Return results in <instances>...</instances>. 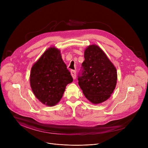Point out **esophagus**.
<instances>
[{"label": "esophagus", "mask_w": 148, "mask_h": 148, "mask_svg": "<svg viewBox=\"0 0 148 148\" xmlns=\"http://www.w3.org/2000/svg\"><path fill=\"white\" fill-rule=\"evenodd\" d=\"M71 75L73 77V79H75V78H76V71H75V70H71Z\"/></svg>", "instance_id": "obj_1"}]
</instances>
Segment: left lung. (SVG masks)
<instances>
[{"mask_svg": "<svg viewBox=\"0 0 148 148\" xmlns=\"http://www.w3.org/2000/svg\"><path fill=\"white\" fill-rule=\"evenodd\" d=\"M79 73V84L85 97L94 104L107 100L115 89L117 72L104 51L96 45L84 51Z\"/></svg>", "mask_w": 148, "mask_h": 148, "instance_id": "obj_1", "label": "left lung"}]
</instances>
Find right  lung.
I'll return each mask as SVG.
<instances>
[{
  "label": "right lung",
  "mask_w": 148,
  "mask_h": 148,
  "mask_svg": "<svg viewBox=\"0 0 148 148\" xmlns=\"http://www.w3.org/2000/svg\"><path fill=\"white\" fill-rule=\"evenodd\" d=\"M73 81L60 51L54 47L47 50L31 69V88L35 97L47 106L56 105L66 85Z\"/></svg>",
  "instance_id": "1"
}]
</instances>
